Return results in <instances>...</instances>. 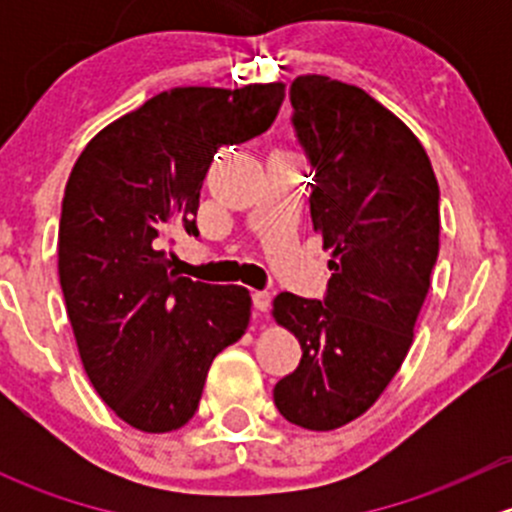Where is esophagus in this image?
I'll use <instances>...</instances> for the list:
<instances>
[{
  "label": "esophagus",
  "instance_id": "esophagus-1",
  "mask_svg": "<svg viewBox=\"0 0 512 512\" xmlns=\"http://www.w3.org/2000/svg\"><path fill=\"white\" fill-rule=\"evenodd\" d=\"M252 302H255V309L257 312H267L270 309V302H272V294L267 292V289H255L252 292Z\"/></svg>",
  "mask_w": 512,
  "mask_h": 512
}]
</instances>
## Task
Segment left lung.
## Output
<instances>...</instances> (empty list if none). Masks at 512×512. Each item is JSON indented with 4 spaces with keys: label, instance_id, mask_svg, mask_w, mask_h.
Segmentation results:
<instances>
[{
    "label": "left lung",
    "instance_id": "1",
    "mask_svg": "<svg viewBox=\"0 0 512 512\" xmlns=\"http://www.w3.org/2000/svg\"><path fill=\"white\" fill-rule=\"evenodd\" d=\"M309 168V213L332 247L322 299L280 292L275 319L302 344L275 384L294 426L332 431L389 386L414 339L438 257V183L418 138L366 91L329 76L289 86Z\"/></svg>",
    "mask_w": 512,
    "mask_h": 512
}]
</instances>
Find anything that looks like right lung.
Listing matches in <instances>:
<instances>
[{"label": "right lung", "mask_w": 512, "mask_h": 512, "mask_svg": "<svg viewBox=\"0 0 512 512\" xmlns=\"http://www.w3.org/2000/svg\"><path fill=\"white\" fill-rule=\"evenodd\" d=\"M282 101L285 84L163 91L103 128L71 170L59 220L66 312L98 396L138 431L188 423L213 359L250 324L245 287L180 277L168 245L198 237L215 153L265 133Z\"/></svg>", "instance_id": "obj_1"}]
</instances>
